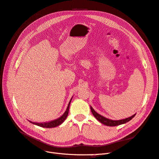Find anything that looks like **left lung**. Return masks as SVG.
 Here are the masks:
<instances>
[{"instance_id": "obj_1", "label": "left lung", "mask_w": 159, "mask_h": 159, "mask_svg": "<svg viewBox=\"0 0 159 159\" xmlns=\"http://www.w3.org/2000/svg\"><path fill=\"white\" fill-rule=\"evenodd\" d=\"M90 108H91V113H93V116L96 119H97V120H98V121L102 123V124L105 125H107V126H110V127L117 126V125H120L129 122V121H131V120L134 116H135V115H136V114H134L133 115H132L131 117H129L128 118L121 119V120H111V119H109L105 117L102 116V115H101L99 113H98L91 106H90Z\"/></svg>"}]
</instances>
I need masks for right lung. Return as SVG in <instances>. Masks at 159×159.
<instances>
[{"label":"right lung","mask_w":159,"mask_h":159,"mask_svg":"<svg viewBox=\"0 0 159 159\" xmlns=\"http://www.w3.org/2000/svg\"><path fill=\"white\" fill-rule=\"evenodd\" d=\"M73 98V97H72ZM72 98H71L70 102L68 103V107L66 109V111L64 112V113L61 115L60 117H59L58 119H56L55 120H53L52 121H49V122H45V123H34V122H32L30 121L31 123L34 124V125H36L38 126H40L42 127H44V128H52V127H56L57 126L60 125L62 123H63L66 117H68V112H69V108H70V103H71V101L72 99Z\"/></svg>","instance_id":"right-lung-1"}]
</instances>
